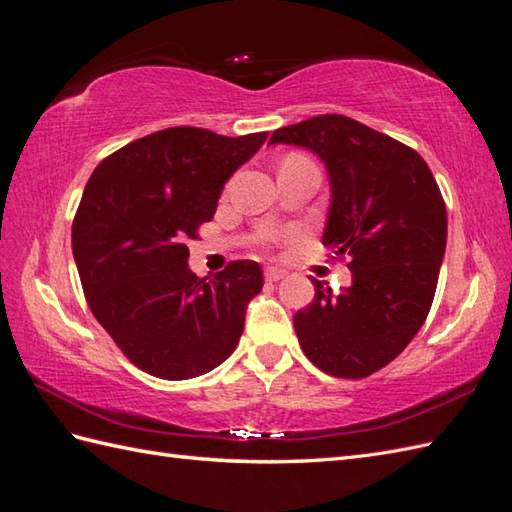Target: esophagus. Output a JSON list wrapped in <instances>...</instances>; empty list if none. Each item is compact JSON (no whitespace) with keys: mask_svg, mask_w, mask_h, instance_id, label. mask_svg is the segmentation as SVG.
<instances>
[{"mask_svg":"<svg viewBox=\"0 0 512 512\" xmlns=\"http://www.w3.org/2000/svg\"><path fill=\"white\" fill-rule=\"evenodd\" d=\"M265 278H267L269 282L282 280V278H285V271L278 269V267H267V269H265Z\"/></svg>","mask_w":512,"mask_h":512,"instance_id":"34e87169","label":"esophagus"}]
</instances>
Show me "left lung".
Wrapping results in <instances>:
<instances>
[{
  "label": "left lung",
  "instance_id": "left-lung-1",
  "mask_svg": "<svg viewBox=\"0 0 512 512\" xmlns=\"http://www.w3.org/2000/svg\"><path fill=\"white\" fill-rule=\"evenodd\" d=\"M269 144L302 146L326 166L322 243L352 274L342 293L311 276L315 300L295 313V335L320 370L368 377L401 355L434 302L447 247L436 179L410 146L337 113L278 129Z\"/></svg>",
  "mask_w": 512,
  "mask_h": 512
}]
</instances>
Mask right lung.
Returning <instances> with one entry per match:
<instances>
[{"label":"right lung","mask_w":512,"mask_h":512,"mask_svg":"<svg viewBox=\"0 0 512 512\" xmlns=\"http://www.w3.org/2000/svg\"><path fill=\"white\" fill-rule=\"evenodd\" d=\"M265 140L164 129L122 146L87 181L72 225L85 298L124 355L153 377L206 374L243 335L247 304L263 289L260 265L236 260L199 278L186 243Z\"/></svg>","instance_id":"1"}]
</instances>
